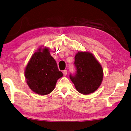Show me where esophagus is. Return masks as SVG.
Masks as SVG:
<instances>
[{
    "label": "esophagus",
    "instance_id": "34e87169",
    "mask_svg": "<svg viewBox=\"0 0 131 131\" xmlns=\"http://www.w3.org/2000/svg\"><path fill=\"white\" fill-rule=\"evenodd\" d=\"M63 73L64 76H66L67 75V70H64L63 71Z\"/></svg>",
    "mask_w": 131,
    "mask_h": 131
}]
</instances>
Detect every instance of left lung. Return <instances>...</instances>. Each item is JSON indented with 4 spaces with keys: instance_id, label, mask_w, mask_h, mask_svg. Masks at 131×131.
Listing matches in <instances>:
<instances>
[{
    "instance_id": "8db88e82",
    "label": "left lung",
    "mask_w": 131,
    "mask_h": 131,
    "mask_svg": "<svg viewBox=\"0 0 131 131\" xmlns=\"http://www.w3.org/2000/svg\"><path fill=\"white\" fill-rule=\"evenodd\" d=\"M76 72L70 78L79 92L88 95L100 87L103 79L102 67L93 54L88 52H78L75 57Z\"/></svg>"
}]
</instances>
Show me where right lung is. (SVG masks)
Listing matches in <instances>:
<instances>
[{"label": "right lung", "instance_id": "add662e5", "mask_svg": "<svg viewBox=\"0 0 131 131\" xmlns=\"http://www.w3.org/2000/svg\"><path fill=\"white\" fill-rule=\"evenodd\" d=\"M49 50L46 47L39 48L31 56L24 72L29 88L40 95L50 93L57 80L63 76Z\"/></svg>", "mask_w": 131, "mask_h": 131}]
</instances>
